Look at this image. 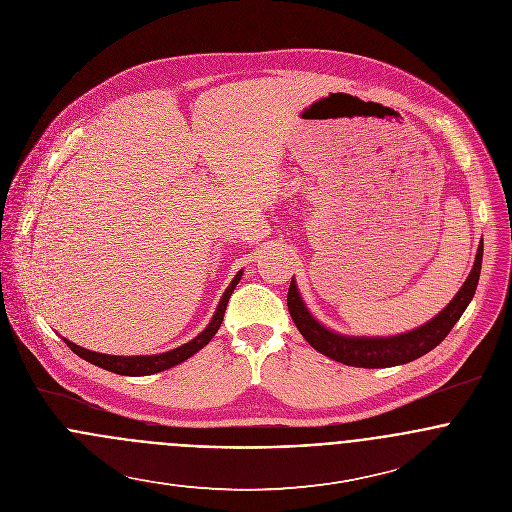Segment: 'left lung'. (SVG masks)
<instances>
[{"label":"left lung","instance_id":"1","mask_svg":"<svg viewBox=\"0 0 512 512\" xmlns=\"http://www.w3.org/2000/svg\"><path fill=\"white\" fill-rule=\"evenodd\" d=\"M483 262V242L477 248L473 270L469 278L455 293V297L439 311L438 315L426 325L392 337H347L323 327L305 307L301 295L297 292L295 280L290 284L288 292V309L295 327L303 335V339L321 355L343 363V365L359 366V368H384V366L406 365L412 363L447 337L457 319L463 315L467 305L471 303Z\"/></svg>","mask_w":512,"mask_h":512}]
</instances>
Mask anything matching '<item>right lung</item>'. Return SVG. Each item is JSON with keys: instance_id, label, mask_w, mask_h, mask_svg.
Segmentation results:
<instances>
[{"instance_id": "add662e5", "label": "right lung", "mask_w": 512, "mask_h": 512, "mask_svg": "<svg viewBox=\"0 0 512 512\" xmlns=\"http://www.w3.org/2000/svg\"><path fill=\"white\" fill-rule=\"evenodd\" d=\"M242 278V270L234 276V280L230 282V286L226 288V292L222 293L220 297L219 307L211 319V323L207 325L205 331H201L195 339H191L189 343L173 349V351H167V353H161V355H144V357H118V355H102V353H94V351H88V349H82L78 345H74L71 341L63 339L67 343V347L73 351L74 355H78L80 359L92 363V365L100 366V368H106L110 372H116V374H124V376H147V374H155V372H161V370H167L171 366L179 365L183 361H187L189 357H193L197 351H201L205 345H209V341L215 337V333L219 331L220 323H222V317H224V311H226V305H228V299L234 292V288L238 286Z\"/></svg>"}]
</instances>
